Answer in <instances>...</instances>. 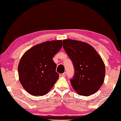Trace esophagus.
I'll return each mask as SVG.
<instances>
[{"instance_id": "obj_1", "label": "esophagus", "mask_w": 121, "mask_h": 121, "mask_svg": "<svg viewBox=\"0 0 121 121\" xmlns=\"http://www.w3.org/2000/svg\"><path fill=\"white\" fill-rule=\"evenodd\" d=\"M66 72H64V73L62 74V75H62V77H65L66 76Z\"/></svg>"}]
</instances>
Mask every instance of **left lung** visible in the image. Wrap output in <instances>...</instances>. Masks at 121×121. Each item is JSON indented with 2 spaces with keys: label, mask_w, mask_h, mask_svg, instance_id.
I'll return each mask as SVG.
<instances>
[{
  "label": "left lung",
  "mask_w": 121,
  "mask_h": 121,
  "mask_svg": "<svg viewBox=\"0 0 121 121\" xmlns=\"http://www.w3.org/2000/svg\"><path fill=\"white\" fill-rule=\"evenodd\" d=\"M63 47L73 62L74 75L70 80L79 95L88 96L96 92L103 84L105 67L102 59L91 45L67 39Z\"/></svg>",
  "instance_id": "left-lung-1"
}]
</instances>
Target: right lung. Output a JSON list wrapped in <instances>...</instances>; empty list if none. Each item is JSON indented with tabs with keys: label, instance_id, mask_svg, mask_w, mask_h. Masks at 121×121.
I'll return each mask as SVG.
<instances>
[{
	"label": "right lung",
	"instance_id": "right-lung-1",
	"mask_svg": "<svg viewBox=\"0 0 121 121\" xmlns=\"http://www.w3.org/2000/svg\"><path fill=\"white\" fill-rule=\"evenodd\" d=\"M62 46V40L46 41L35 45L25 53L18 67L19 79L30 95H45L58 79L53 57Z\"/></svg>",
	"mask_w": 121,
	"mask_h": 121
}]
</instances>
